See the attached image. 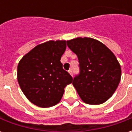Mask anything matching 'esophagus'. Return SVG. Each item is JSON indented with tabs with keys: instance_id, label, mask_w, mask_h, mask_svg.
<instances>
[{
	"instance_id": "esophagus-1",
	"label": "esophagus",
	"mask_w": 132,
	"mask_h": 132,
	"mask_svg": "<svg viewBox=\"0 0 132 132\" xmlns=\"http://www.w3.org/2000/svg\"><path fill=\"white\" fill-rule=\"evenodd\" d=\"M69 73H70V75H73V72H72V69H70V70H69Z\"/></svg>"
}]
</instances>
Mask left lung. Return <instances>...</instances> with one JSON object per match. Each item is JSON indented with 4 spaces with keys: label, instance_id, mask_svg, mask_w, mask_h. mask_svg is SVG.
<instances>
[{
    "label": "left lung",
    "instance_id": "left-lung-1",
    "mask_svg": "<svg viewBox=\"0 0 132 132\" xmlns=\"http://www.w3.org/2000/svg\"><path fill=\"white\" fill-rule=\"evenodd\" d=\"M67 46L78 56L80 74L73 86L86 104L100 105L106 102L118 87L122 70L110 49L100 41L90 37L68 40Z\"/></svg>",
    "mask_w": 132,
    "mask_h": 132
}]
</instances>
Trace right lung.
<instances>
[{
  "label": "right lung",
  "instance_id": "add662e5",
  "mask_svg": "<svg viewBox=\"0 0 132 132\" xmlns=\"http://www.w3.org/2000/svg\"><path fill=\"white\" fill-rule=\"evenodd\" d=\"M65 40H50L38 44L22 58L18 66V81L22 91L34 105L54 106L73 78L61 63Z\"/></svg>",
  "mask_w": 132,
  "mask_h": 132
}]
</instances>
